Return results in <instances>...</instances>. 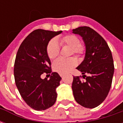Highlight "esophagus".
I'll use <instances>...</instances> for the list:
<instances>
[{"instance_id":"34e87169","label":"esophagus","mask_w":123,"mask_h":123,"mask_svg":"<svg viewBox=\"0 0 123 123\" xmlns=\"http://www.w3.org/2000/svg\"><path fill=\"white\" fill-rule=\"evenodd\" d=\"M59 75H60L61 77H63V76H64V74H61V73H60V74H59Z\"/></svg>"}]
</instances>
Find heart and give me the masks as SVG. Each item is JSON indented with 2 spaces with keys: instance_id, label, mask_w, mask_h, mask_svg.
Listing matches in <instances>:
<instances>
[{
  "instance_id": "1",
  "label": "heart",
  "mask_w": 123,
  "mask_h": 123,
  "mask_svg": "<svg viewBox=\"0 0 123 123\" xmlns=\"http://www.w3.org/2000/svg\"><path fill=\"white\" fill-rule=\"evenodd\" d=\"M61 45L66 46L70 48L69 55H75L77 56H82L85 54L86 47L83 44L80 43V40L76 35H67L61 38L57 39ZM60 49L59 45L55 39H52L49 42L47 47V53L51 60L56 59L59 56ZM77 64V60L74 57H70L68 59H59L53 64L54 70L61 74L67 73L71 68Z\"/></svg>"
}]
</instances>
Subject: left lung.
<instances>
[{"instance_id": "8db88e82", "label": "left lung", "mask_w": 123, "mask_h": 123, "mask_svg": "<svg viewBox=\"0 0 123 123\" xmlns=\"http://www.w3.org/2000/svg\"><path fill=\"white\" fill-rule=\"evenodd\" d=\"M72 31L82 37L86 45L84 60L76 68L86 80H80L81 76L73 77V95L80 105L94 108L105 99L111 88L115 69L111 51L105 39L92 28L82 26Z\"/></svg>"}]
</instances>
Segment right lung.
Segmentation results:
<instances>
[{
  "label": "right lung",
  "instance_id": "obj_1",
  "mask_svg": "<svg viewBox=\"0 0 123 123\" xmlns=\"http://www.w3.org/2000/svg\"><path fill=\"white\" fill-rule=\"evenodd\" d=\"M61 33L35 30L23 41L16 54L14 68L16 85L24 101L37 111L51 107L56 100V89L61 76L57 72H53L49 80L42 79L41 76L51 72L47 47L52 38Z\"/></svg>",
  "mask_w": 123,
  "mask_h": 123
}]
</instances>
